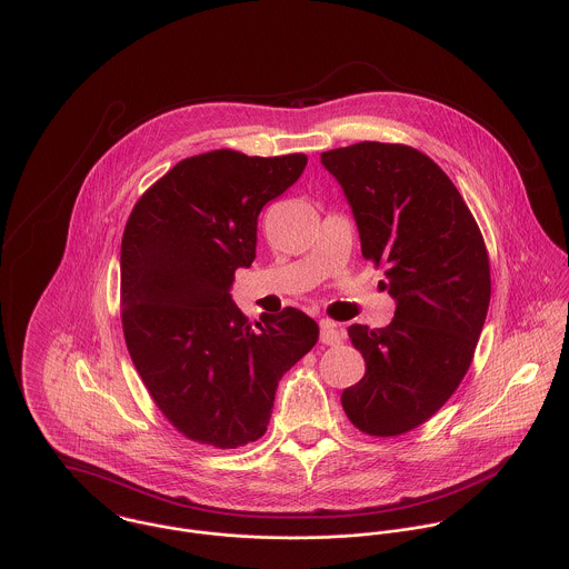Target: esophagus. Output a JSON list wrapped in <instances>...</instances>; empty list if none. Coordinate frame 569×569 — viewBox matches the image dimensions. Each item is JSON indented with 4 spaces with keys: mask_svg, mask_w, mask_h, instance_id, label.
Instances as JSON below:
<instances>
[{
    "mask_svg": "<svg viewBox=\"0 0 569 569\" xmlns=\"http://www.w3.org/2000/svg\"><path fill=\"white\" fill-rule=\"evenodd\" d=\"M320 339H322V343L337 346V343L343 341V332H341V328L335 325V322L322 320V322H320Z\"/></svg>",
    "mask_w": 569,
    "mask_h": 569,
    "instance_id": "esophagus-1",
    "label": "esophagus"
}]
</instances>
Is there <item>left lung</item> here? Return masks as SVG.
<instances>
[{
  "mask_svg": "<svg viewBox=\"0 0 569 569\" xmlns=\"http://www.w3.org/2000/svg\"><path fill=\"white\" fill-rule=\"evenodd\" d=\"M322 163L397 302L390 325L348 328L366 375L341 406L363 433L401 436L445 406L471 366L490 302L485 239L453 181L411 147L359 142Z\"/></svg>",
  "mask_w": 569,
  "mask_h": 569,
  "instance_id": "8db88e82",
  "label": "left lung"
}]
</instances>
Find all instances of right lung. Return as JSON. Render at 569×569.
<instances>
[{"label":"right lung","instance_id":"add662e5","mask_svg":"<svg viewBox=\"0 0 569 569\" xmlns=\"http://www.w3.org/2000/svg\"><path fill=\"white\" fill-rule=\"evenodd\" d=\"M307 156L221 149L181 160L136 203L120 247L122 330L149 395L186 438L217 449L258 440L278 381L320 337L287 307L249 325L234 271L256 258L260 210L291 188Z\"/></svg>","mask_w":569,"mask_h":569}]
</instances>
